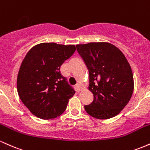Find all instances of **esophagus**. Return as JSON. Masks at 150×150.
Returning a JSON list of instances; mask_svg holds the SVG:
<instances>
[{"instance_id": "esophagus-1", "label": "esophagus", "mask_w": 150, "mask_h": 150, "mask_svg": "<svg viewBox=\"0 0 150 150\" xmlns=\"http://www.w3.org/2000/svg\"><path fill=\"white\" fill-rule=\"evenodd\" d=\"M75 87H76L77 90L78 91V92H80V91H81V86L79 83H77L76 85H75Z\"/></svg>"}]
</instances>
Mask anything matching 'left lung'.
Returning <instances> with one entry per match:
<instances>
[{
	"label": "left lung",
	"mask_w": 150,
	"mask_h": 150,
	"mask_svg": "<svg viewBox=\"0 0 150 150\" xmlns=\"http://www.w3.org/2000/svg\"><path fill=\"white\" fill-rule=\"evenodd\" d=\"M89 70V90L94 96L86 112L98 119L118 115L128 104L134 89L131 67L119 49L107 42L76 45Z\"/></svg>",
	"instance_id": "8db88e82"
}]
</instances>
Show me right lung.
Returning a JSON list of instances; mask_svg holds the SVG:
<instances>
[{
    "label": "right lung",
    "mask_w": 150,
    "mask_h": 150,
    "mask_svg": "<svg viewBox=\"0 0 150 150\" xmlns=\"http://www.w3.org/2000/svg\"><path fill=\"white\" fill-rule=\"evenodd\" d=\"M74 45L42 43L32 47L22 62L17 79L20 99L32 114L49 120L66 109L75 90L60 68L75 53Z\"/></svg>",
    "instance_id": "right-lung-1"
}]
</instances>
